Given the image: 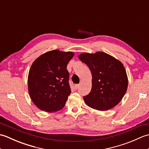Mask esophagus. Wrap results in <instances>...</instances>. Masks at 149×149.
<instances>
[{
    "mask_svg": "<svg viewBox=\"0 0 149 149\" xmlns=\"http://www.w3.org/2000/svg\"><path fill=\"white\" fill-rule=\"evenodd\" d=\"M79 86H80V84H75V89H78V88H79Z\"/></svg>",
    "mask_w": 149,
    "mask_h": 149,
    "instance_id": "34e87169",
    "label": "esophagus"
}]
</instances>
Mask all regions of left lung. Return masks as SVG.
Wrapping results in <instances>:
<instances>
[{"label":"left lung","mask_w":149,"mask_h":149,"mask_svg":"<svg viewBox=\"0 0 149 149\" xmlns=\"http://www.w3.org/2000/svg\"><path fill=\"white\" fill-rule=\"evenodd\" d=\"M79 59L84 63L92 75L90 93L83 97L91 108L107 111L118 104L127 91L128 79L122 63L105 52L83 53Z\"/></svg>","instance_id":"8db88e82"}]
</instances>
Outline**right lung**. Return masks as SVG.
<instances>
[{"label": "right lung", "instance_id": "obj_1", "mask_svg": "<svg viewBox=\"0 0 149 149\" xmlns=\"http://www.w3.org/2000/svg\"><path fill=\"white\" fill-rule=\"evenodd\" d=\"M74 56L72 52L53 50L33 62L28 75V90L40 109L56 112L65 106L71 93L66 66Z\"/></svg>", "mask_w": 149, "mask_h": 149}]
</instances>
